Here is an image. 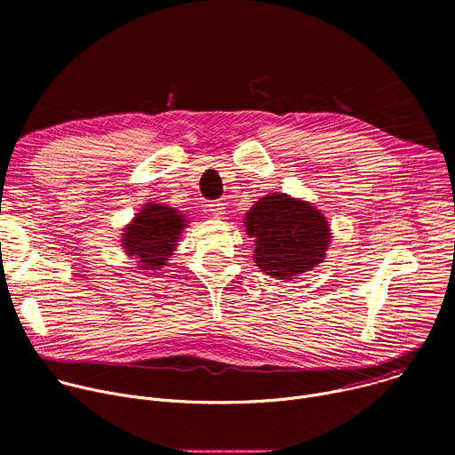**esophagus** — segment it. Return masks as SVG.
<instances>
[{
	"label": "esophagus",
	"mask_w": 455,
	"mask_h": 455,
	"mask_svg": "<svg viewBox=\"0 0 455 455\" xmlns=\"http://www.w3.org/2000/svg\"><path fill=\"white\" fill-rule=\"evenodd\" d=\"M207 207H209V211H211V214H212L214 218H221V216L225 214V204L220 202V200L211 202Z\"/></svg>",
	"instance_id": "esophagus-1"
}]
</instances>
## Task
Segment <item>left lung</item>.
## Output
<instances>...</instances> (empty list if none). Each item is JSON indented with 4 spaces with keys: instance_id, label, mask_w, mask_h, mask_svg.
Listing matches in <instances>:
<instances>
[{
    "instance_id": "left-lung-1",
    "label": "left lung",
    "mask_w": 455,
    "mask_h": 455,
    "mask_svg": "<svg viewBox=\"0 0 455 455\" xmlns=\"http://www.w3.org/2000/svg\"><path fill=\"white\" fill-rule=\"evenodd\" d=\"M244 225L255 239L257 267L267 275L288 281L322 263L331 239L326 218L286 194L259 200L248 211Z\"/></svg>"
}]
</instances>
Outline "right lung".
Here are the masks:
<instances>
[{
	"label": "right lung",
	"instance_id": "obj_1",
	"mask_svg": "<svg viewBox=\"0 0 455 455\" xmlns=\"http://www.w3.org/2000/svg\"><path fill=\"white\" fill-rule=\"evenodd\" d=\"M185 228L183 216L160 204H148L133 223L125 227L122 244L127 255L139 259L142 270H158L169 261V255Z\"/></svg>",
	"mask_w": 455,
	"mask_h": 455
}]
</instances>
